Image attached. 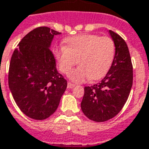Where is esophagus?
Instances as JSON below:
<instances>
[{
    "mask_svg": "<svg viewBox=\"0 0 149 149\" xmlns=\"http://www.w3.org/2000/svg\"><path fill=\"white\" fill-rule=\"evenodd\" d=\"M75 84H72L71 82H68V84H67V87L68 88H72V87H74Z\"/></svg>",
    "mask_w": 149,
    "mask_h": 149,
    "instance_id": "1",
    "label": "esophagus"
}]
</instances>
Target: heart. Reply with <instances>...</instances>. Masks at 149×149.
Segmentation results:
<instances>
[{"label":"heart","instance_id":"1","mask_svg":"<svg viewBox=\"0 0 149 149\" xmlns=\"http://www.w3.org/2000/svg\"><path fill=\"white\" fill-rule=\"evenodd\" d=\"M65 46L55 49L54 54L59 70L69 74L77 65L79 66L70 74L75 82L104 77L112 65L115 44L110 37L82 34L65 40Z\"/></svg>","mask_w":149,"mask_h":149}]
</instances>
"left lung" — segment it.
<instances>
[{
    "mask_svg": "<svg viewBox=\"0 0 149 149\" xmlns=\"http://www.w3.org/2000/svg\"><path fill=\"white\" fill-rule=\"evenodd\" d=\"M116 47L114 59L105 77L98 84L84 87L81 109L95 122H105L122 110L133 84V65L126 42L109 30Z\"/></svg>",
    "mask_w": 149,
    "mask_h": 149,
    "instance_id": "8db88e82",
    "label": "left lung"
}]
</instances>
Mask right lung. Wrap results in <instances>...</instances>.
<instances>
[{"instance_id":"1","label":"right lung","mask_w":149,"mask_h":149,"mask_svg":"<svg viewBox=\"0 0 149 149\" xmlns=\"http://www.w3.org/2000/svg\"><path fill=\"white\" fill-rule=\"evenodd\" d=\"M60 33L49 27H37L21 40L11 55L9 88L18 107L33 120L52 116L67 87L50 49L54 36Z\"/></svg>"}]
</instances>
